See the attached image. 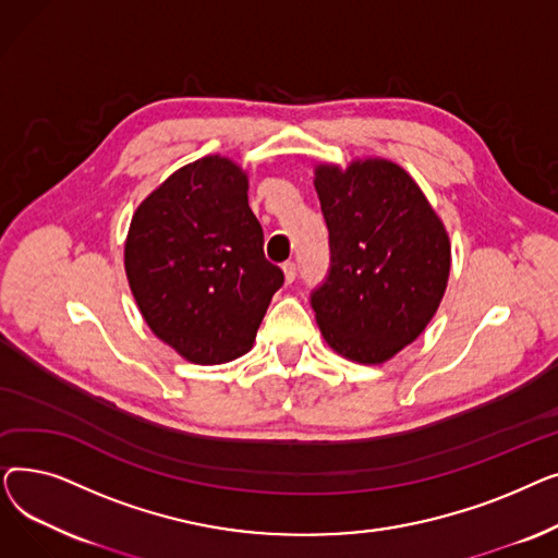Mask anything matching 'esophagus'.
Returning a JSON list of instances; mask_svg holds the SVG:
<instances>
[{"mask_svg": "<svg viewBox=\"0 0 558 558\" xmlns=\"http://www.w3.org/2000/svg\"><path fill=\"white\" fill-rule=\"evenodd\" d=\"M282 274L287 282H294L296 280V264L294 262H284L282 264Z\"/></svg>", "mask_w": 558, "mask_h": 558, "instance_id": "34e87169", "label": "esophagus"}]
</instances>
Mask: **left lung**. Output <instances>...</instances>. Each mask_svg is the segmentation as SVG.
Masks as SVG:
<instances>
[{"mask_svg": "<svg viewBox=\"0 0 558 558\" xmlns=\"http://www.w3.org/2000/svg\"><path fill=\"white\" fill-rule=\"evenodd\" d=\"M314 187L330 230V276L312 294L337 355L385 364L414 343L444 301L452 246L432 203L398 162H320Z\"/></svg>", "mask_w": 558, "mask_h": 558, "instance_id": "8db88e82", "label": "left lung"}]
</instances>
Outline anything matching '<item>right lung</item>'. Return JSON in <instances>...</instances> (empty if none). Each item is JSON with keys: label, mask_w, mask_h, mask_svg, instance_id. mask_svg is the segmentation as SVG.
<instances>
[{"label": "right lung", "mask_w": 558, "mask_h": 558, "mask_svg": "<svg viewBox=\"0 0 558 558\" xmlns=\"http://www.w3.org/2000/svg\"><path fill=\"white\" fill-rule=\"evenodd\" d=\"M248 208V173L226 156L175 169L133 213L124 269L151 332L201 366L246 355L282 287Z\"/></svg>", "instance_id": "obj_1"}]
</instances>
